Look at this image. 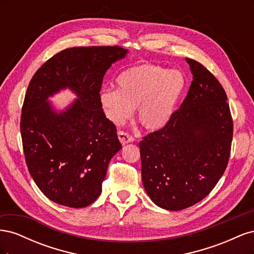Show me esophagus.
I'll list each match as a JSON object with an SVG mask.
<instances>
[{
	"instance_id": "1",
	"label": "esophagus",
	"mask_w": 254,
	"mask_h": 254,
	"mask_svg": "<svg viewBox=\"0 0 254 254\" xmlns=\"http://www.w3.org/2000/svg\"><path fill=\"white\" fill-rule=\"evenodd\" d=\"M118 136H119V140L121 141V143L123 145H126L128 143H131V142L134 141V137L132 135H130L129 133L125 132V131H119Z\"/></svg>"
}]
</instances>
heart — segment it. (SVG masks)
<instances>
[{
  "mask_svg": "<svg viewBox=\"0 0 254 254\" xmlns=\"http://www.w3.org/2000/svg\"><path fill=\"white\" fill-rule=\"evenodd\" d=\"M118 89L99 94L103 110L115 125H122L137 107V120L148 130L162 129L171 121L187 86L183 73L159 64H140L117 77Z\"/></svg>",
  "mask_w": 254,
  "mask_h": 254,
  "instance_id": "b5f03b06",
  "label": "heart"
}]
</instances>
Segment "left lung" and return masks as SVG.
<instances>
[{"label": "left lung", "instance_id": "8db88e82", "mask_svg": "<svg viewBox=\"0 0 254 254\" xmlns=\"http://www.w3.org/2000/svg\"><path fill=\"white\" fill-rule=\"evenodd\" d=\"M186 60L193 74L187 97L165 127L139 143L146 193L171 211L210 194L226 171L233 136L224 88L201 64Z\"/></svg>", "mask_w": 254, "mask_h": 254}]
</instances>
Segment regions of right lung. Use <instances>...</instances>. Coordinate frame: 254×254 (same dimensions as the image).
I'll return each mask as SVG.
<instances>
[{
	"label": "right lung",
	"mask_w": 254,
	"mask_h": 254,
	"mask_svg": "<svg viewBox=\"0 0 254 254\" xmlns=\"http://www.w3.org/2000/svg\"><path fill=\"white\" fill-rule=\"evenodd\" d=\"M127 53L121 47L65 49L30 80L20 123L23 150L30 176L50 200L84 207L101 195L107 168L122 144L99 92L107 70ZM66 87L78 98L57 113L48 97Z\"/></svg>",
	"instance_id": "obj_1"
}]
</instances>
